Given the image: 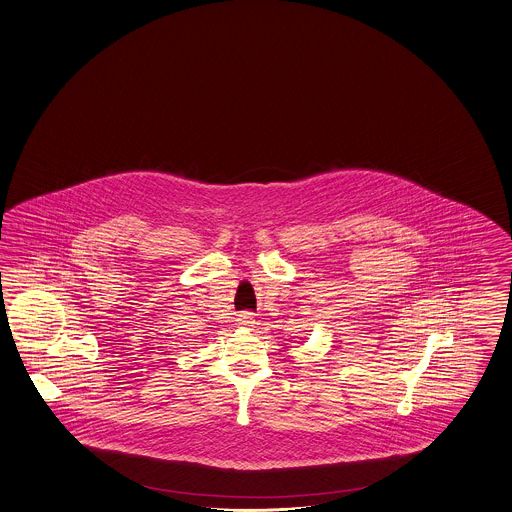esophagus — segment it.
Segmentation results:
<instances>
[{
	"instance_id": "obj_1",
	"label": "esophagus",
	"mask_w": 512,
	"mask_h": 512,
	"mask_svg": "<svg viewBox=\"0 0 512 512\" xmlns=\"http://www.w3.org/2000/svg\"><path fill=\"white\" fill-rule=\"evenodd\" d=\"M238 324H240V327H253L255 316L251 312H244V314L238 316Z\"/></svg>"
}]
</instances>
